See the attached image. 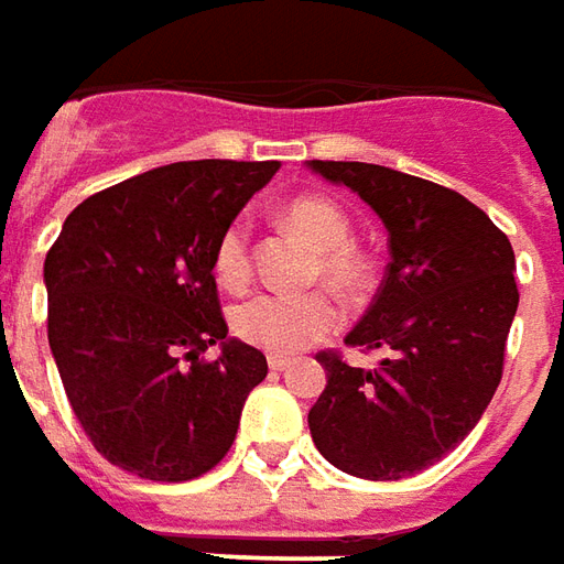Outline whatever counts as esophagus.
Masks as SVG:
<instances>
[{"label":"esophagus","instance_id":"obj_1","mask_svg":"<svg viewBox=\"0 0 564 564\" xmlns=\"http://www.w3.org/2000/svg\"><path fill=\"white\" fill-rule=\"evenodd\" d=\"M267 365H270V370H275V373H282V370H289L291 367V358H285V355H270Z\"/></svg>","mask_w":564,"mask_h":564}]
</instances>
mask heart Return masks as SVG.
<instances>
[{
    "label": "heart",
    "mask_w": 564,
    "mask_h": 564,
    "mask_svg": "<svg viewBox=\"0 0 564 564\" xmlns=\"http://www.w3.org/2000/svg\"><path fill=\"white\" fill-rule=\"evenodd\" d=\"M282 218L315 246L313 279L346 297L361 294L370 275L365 251L355 246L352 215L337 199L322 194H303L282 206ZM251 225L249 218H234L215 242V273L239 289L251 279ZM339 325L337 303L325 291L306 294H279L261 291L251 294L230 313V327L242 343L270 355H294L315 346Z\"/></svg>",
    "instance_id": "obj_1"
}]
</instances>
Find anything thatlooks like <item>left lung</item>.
I'll return each mask as SVG.
<instances>
[{
  "instance_id": "obj_1",
  "label": "left lung",
  "mask_w": 564,
  "mask_h": 564,
  "mask_svg": "<svg viewBox=\"0 0 564 564\" xmlns=\"http://www.w3.org/2000/svg\"><path fill=\"white\" fill-rule=\"evenodd\" d=\"M352 187L389 230L391 261L346 346L379 367L325 349L327 386L310 431L330 465L365 480H403L453 453L480 422L505 373L517 315V258L505 230L453 187L355 161H313Z\"/></svg>"
}]
</instances>
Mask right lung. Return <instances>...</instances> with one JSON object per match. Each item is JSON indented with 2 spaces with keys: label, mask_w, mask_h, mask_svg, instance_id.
I'll return each instance as SVG.
<instances>
[{
  "label": "right lung",
  "mask_w": 564,
  "mask_h": 564,
  "mask_svg": "<svg viewBox=\"0 0 564 564\" xmlns=\"http://www.w3.org/2000/svg\"><path fill=\"white\" fill-rule=\"evenodd\" d=\"M275 161L158 166L75 206L45 258L47 343L94 449L142 480L185 482L237 441L267 377L227 339L215 242ZM225 341L218 359L208 346Z\"/></svg>",
  "instance_id": "add662e5"
}]
</instances>
